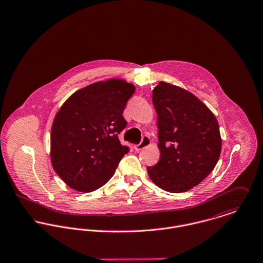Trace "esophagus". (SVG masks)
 Listing matches in <instances>:
<instances>
[{
	"mask_svg": "<svg viewBox=\"0 0 263 263\" xmlns=\"http://www.w3.org/2000/svg\"><path fill=\"white\" fill-rule=\"evenodd\" d=\"M150 142H151V141H150V138H149L148 136H144L139 144L134 146V149H135L136 151H140V150H142L143 148H145V147L149 145Z\"/></svg>",
	"mask_w": 263,
	"mask_h": 263,
	"instance_id": "34e87169",
	"label": "esophagus"
}]
</instances>
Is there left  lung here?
Masks as SVG:
<instances>
[{
  "instance_id": "left-lung-1",
  "label": "left lung",
  "mask_w": 263,
  "mask_h": 263,
  "mask_svg": "<svg viewBox=\"0 0 263 263\" xmlns=\"http://www.w3.org/2000/svg\"><path fill=\"white\" fill-rule=\"evenodd\" d=\"M160 159L147 166L150 179L170 193L199 184L216 166L222 148L218 121L195 95L159 82L152 90Z\"/></svg>"
}]
</instances>
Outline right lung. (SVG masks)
Returning <instances> with one entry per match:
<instances>
[{
    "label": "right lung",
    "instance_id": "obj_1",
    "mask_svg": "<svg viewBox=\"0 0 263 263\" xmlns=\"http://www.w3.org/2000/svg\"><path fill=\"white\" fill-rule=\"evenodd\" d=\"M135 87L121 79L93 83L73 92L60 107L50 135L54 172L71 189L89 193L114 175L129 151L118 134L123 111Z\"/></svg>",
    "mask_w": 263,
    "mask_h": 263
}]
</instances>
